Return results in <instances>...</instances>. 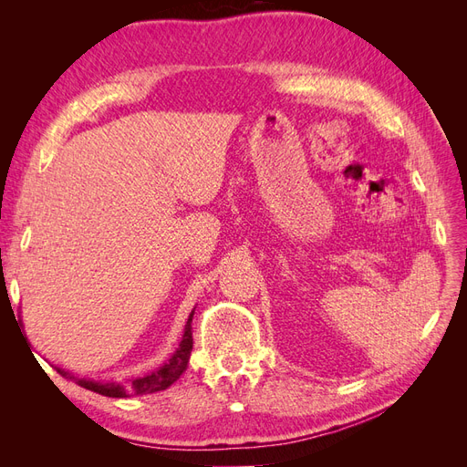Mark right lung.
<instances>
[{"instance_id": "right-lung-1", "label": "right lung", "mask_w": 467, "mask_h": 467, "mask_svg": "<svg viewBox=\"0 0 467 467\" xmlns=\"http://www.w3.org/2000/svg\"><path fill=\"white\" fill-rule=\"evenodd\" d=\"M192 316H194V309L187 319L185 333H182L179 348L173 352L171 358H169L163 366H160L158 370H153L150 374L136 376L129 381H124V384H120V381H101V379H91V378H78L64 368H56V372L62 374L64 378L74 379L76 384L81 388L105 395V398H130V395H146V393L167 389L169 386L175 384V381L181 378V374L185 372L189 366L191 350H192V327H191Z\"/></svg>"}]
</instances>
